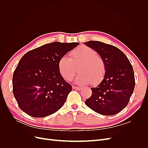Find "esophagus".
Returning <instances> with one entry per match:
<instances>
[{
    "label": "esophagus",
    "mask_w": 148,
    "mask_h": 148,
    "mask_svg": "<svg viewBox=\"0 0 148 148\" xmlns=\"http://www.w3.org/2000/svg\"><path fill=\"white\" fill-rule=\"evenodd\" d=\"M73 89H75V90H77V91H80V90H82V88L81 87H77V86H73Z\"/></svg>",
    "instance_id": "34e87169"
}]
</instances>
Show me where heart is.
I'll return each mask as SVG.
<instances>
[{
    "label": "heart",
    "mask_w": 148,
    "mask_h": 148,
    "mask_svg": "<svg viewBox=\"0 0 148 148\" xmlns=\"http://www.w3.org/2000/svg\"><path fill=\"white\" fill-rule=\"evenodd\" d=\"M70 58L66 56L60 57L58 62V70L60 75L66 81H70L77 72L80 73L75 82L84 85L90 83L99 84L104 79L106 65L102 57L91 47L82 46L70 53Z\"/></svg>",
    "instance_id": "heart-1"
}]
</instances>
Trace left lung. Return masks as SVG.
Listing matches in <instances>:
<instances>
[{"instance_id": "left-lung-1", "label": "left lung", "mask_w": 148, "mask_h": 148, "mask_svg": "<svg viewBox=\"0 0 148 148\" xmlns=\"http://www.w3.org/2000/svg\"><path fill=\"white\" fill-rule=\"evenodd\" d=\"M84 44L104 59L106 71L104 79L85 101L89 108L104 115H113L128 105L135 86L134 71L126 55L119 49L101 41H89Z\"/></svg>"}]
</instances>
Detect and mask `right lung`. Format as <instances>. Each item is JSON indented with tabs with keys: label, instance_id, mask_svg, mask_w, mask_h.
<instances>
[{
	"label": "right lung",
	"instance_id": "obj_1",
	"mask_svg": "<svg viewBox=\"0 0 148 148\" xmlns=\"http://www.w3.org/2000/svg\"><path fill=\"white\" fill-rule=\"evenodd\" d=\"M79 44L53 42L28 51L21 57L12 78L13 93L20 109L33 117L54 114L72 90L58 70V62Z\"/></svg>",
	"mask_w": 148,
	"mask_h": 148
}]
</instances>
